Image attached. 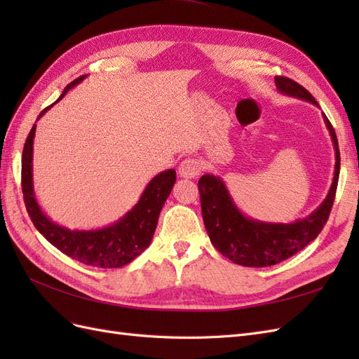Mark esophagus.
I'll use <instances>...</instances> for the list:
<instances>
[{
  "label": "esophagus",
  "mask_w": 359,
  "mask_h": 359,
  "mask_svg": "<svg viewBox=\"0 0 359 359\" xmlns=\"http://www.w3.org/2000/svg\"><path fill=\"white\" fill-rule=\"evenodd\" d=\"M202 170V163L198 158H186L180 163L178 173L182 178H196Z\"/></svg>",
  "instance_id": "obj_1"
}]
</instances>
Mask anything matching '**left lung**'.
<instances>
[{
  "instance_id": "left-lung-1",
  "label": "left lung",
  "mask_w": 359,
  "mask_h": 359,
  "mask_svg": "<svg viewBox=\"0 0 359 359\" xmlns=\"http://www.w3.org/2000/svg\"><path fill=\"white\" fill-rule=\"evenodd\" d=\"M274 81L280 94L309 102L319 107L314 97L295 81L283 78V76H276ZM322 116L330 132L335 153L334 178L327 198L304 219L292 223H269L252 219L238 208L229 189L220 177L210 175V173L201 177L198 186L205 229L208 232L212 245L233 264L255 268L280 264L281 260H286L301 252L323 229L332 208L337 182H339L340 149L330 119L325 114H322Z\"/></svg>"
}]
</instances>
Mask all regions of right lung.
<instances>
[{"label":"right lung","instance_id":"obj_1","mask_svg":"<svg viewBox=\"0 0 359 359\" xmlns=\"http://www.w3.org/2000/svg\"><path fill=\"white\" fill-rule=\"evenodd\" d=\"M85 76H81L64 88L57 102H53L37 116L45 115L50 107L58 103L73 86L81 83ZM36 124L32 126L22 151V193L27 211L34 223L36 229L46 240L57 247L60 252L85 265L97 268H119L132 262L153 240L160 211L172 191L177 181L175 169L163 170L151 180L145 190L140 194L137 203L127 211L121 219L109 226L99 229H69L66 226L49 219V215L41 210L34 193L32 181V151H34Z\"/></svg>","mask_w":359,"mask_h":359}]
</instances>
